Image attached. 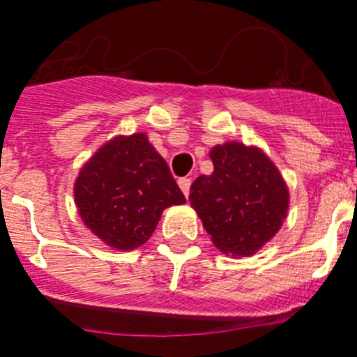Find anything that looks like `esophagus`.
<instances>
[{"instance_id": "34e87169", "label": "esophagus", "mask_w": 357, "mask_h": 357, "mask_svg": "<svg viewBox=\"0 0 357 357\" xmlns=\"http://www.w3.org/2000/svg\"><path fill=\"white\" fill-rule=\"evenodd\" d=\"M178 185H181L182 193H184L185 197L190 195V188H191V178H188V176H182V178H178Z\"/></svg>"}]
</instances>
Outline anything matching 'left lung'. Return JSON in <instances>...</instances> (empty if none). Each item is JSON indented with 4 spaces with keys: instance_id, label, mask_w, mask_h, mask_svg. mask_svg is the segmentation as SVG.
Here are the masks:
<instances>
[{
    "instance_id": "8db88e82",
    "label": "left lung",
    "mask_w": 357,
    "mask_h": 357,
    "mask_svg": "<svg viewBox=\"0 0 357 357\" xmlns=\"http://www.w3.org/2000/svg\"><path fill=\"white\" fill-rule=\"evenodd\" d=\"M210 157L215 169L191 184V206L220 252L252 255L287 217V184L257 147L226 142L215 146Z\"/></svg>"
}]
</instances>
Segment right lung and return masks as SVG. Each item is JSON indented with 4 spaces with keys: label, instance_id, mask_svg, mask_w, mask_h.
<instances>
[{
    "label": "right lung",
    "instance_id": "add662e5",
    "mask_svg": "<svg viewBox=\"0 0 357 357\" xmlns=\"http://www.w3.org/2000/svg\"><path fill=\"white\" fill-rule=\"evenodd\" d=\"M75 199L85 226L116 250L138 248L151 237L162 211L185 202L144 132L100 147L76 178Z\"/></svg>",
    "mask_w": 357,
    "mask_h": 357
}]
</instances>
